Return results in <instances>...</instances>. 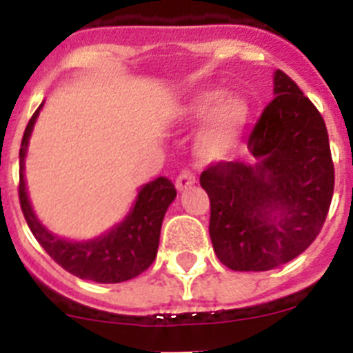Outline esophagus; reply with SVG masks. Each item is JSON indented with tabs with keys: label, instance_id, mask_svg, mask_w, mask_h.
<instances>
[{
	"label": "esophagus",
	"instance_id": "34e87169",
	"mask_svg": "<svg viewBox=\"0 0 353 353\" xmlns=\"http://www.w3.org/2000/svg\"><path fill=\"white\" fill-rule=\"evenodd\" d=\"M196 182V179H194V174L191 173V171H187V170H183L182 173L179 174V176H176V189H179V191H183V189H187V187H191L192 183Z\"/></svg>",
	"mask_w": 353,
	"mask_h": 353
}]
</instances>
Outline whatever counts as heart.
<instances>
[{
  "label": "heart",
  "mask_w": 353,
  "mask_h": 353,
  "mask_svg": "<svg viewBox=\"0 0 353 353\" xmlns=\"http://www.w3.org/2000/svg\"><path fill=\"white\" fill-rule=\"evenodd\" d=\"M174 117L180 121L194 123L205 117L196 138L198 154L208 161H217L230 154L245 127L249 108L240 97L226 95L224 90H199L176 108Z\"/></svg>",
  "instance_id": "1"
}]
</instances>
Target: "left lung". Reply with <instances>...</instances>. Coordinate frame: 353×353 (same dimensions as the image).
I'll return each mask as SVG.
<instances>
[{
	"label": "left lung",
	"mask_w": 353,
	"mask_h": 353,
	"mask_svg": "<svg viewBox=\"0 0 353 353\" xmlns=\"http://www.w3.org/2000/svg\"><path fill=\"white\" fill-rule=\"evenodd\" d=\"M249 134L254 164L217 162L199 176L210 198L212 245L228 269L263 272L313 244L334 192L325 121L283 70Z\"/></svg>",
	"instance_id": "1"
}]
</instances>
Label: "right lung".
Wrapping results in <instances>:
<instances>
[{
	"label": "right lung",
	"instance_id": "1",
	"mask_svg": "<svg viewBox=\"0 0 353 353\" xmlns=\"http://www.w3.org/2000/svg\"><path fill=\"white\" fill-rule=\"evenodd\" d=\"M42 108V105H40ZM40 108L28 121L19 150V201L31 233L56 263L67 272L95 283H121L145 272L157 256L161 226L176 189L166 176L139 189L136 203L118 226L86 242H70L52 235L37 219L24 183V157Z\"/></svg>",
	"mask_w": 353,
	"mask_h": 353
}]
</instances>
